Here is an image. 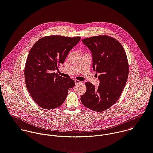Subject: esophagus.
<instances>
[{
  "instance_id": "obj_1",
  "label": "esophagus",
  "mask_w": 153,
  "mask_h": 153,
  "mask_svg": "<svg viewBox=\"0 0 153 153\" xmlns=\"http://www.w3.org/2000/svg\"><path fill=\"white\" fill-rule=\"evenodd\" d=\"M74 82H75V83H76V84H79V83H82L80 81H79V80H76V79H75V80H74Z\"/></svg>"
}]
</instances>
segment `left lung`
Segmentation results:
<instances>
[{
    "label": "left lung",
    "mask_w": 153,
    "mask_h": 153,
    "mask_svg": "<svg viewBox=\"0 0 153 153\" xmlns=\"http://www.w3.org/2000/svg\"><path fill=\"white\" fill-rule=\"evenodd\" d=\"M92 57V68L100 73L97 88L85 83L86 92L82 95V104L95 112L104 111L119 99L128 76V64L125 50L115 38L99 35L82 39Z\"/></svg>",
    "instance_id": "8db88e82"
}]
</instances>
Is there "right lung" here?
<instances>
[{
  "mask_svg": "<svg viewBox=\"0 0 153 153\" xmlns=\"http://www.w3.org/2000/svg\"><path fill=\"white\" fill-rule=\"evenodd\" d=\"M80 39L79 36H45L31 48L25 68L26 85L33 101L42 108L50 110L62 105L68 89L74 86L73 80L55 71Z\"/></svg>",
  "mask_w": 153,
  "mask_h": 153,
  "instance_id": "1",
  "label": "right lung"
}]
</instances>
